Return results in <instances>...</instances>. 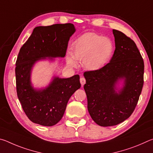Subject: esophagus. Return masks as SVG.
<instances>
[{"mask_svg":"<svg viewBox=\"0 0 153 153\" xmlns=\"http://www.w3.org/2000/svg\"><path fill=\"white\" fill-rule=\"evenodd\" d=\"M80 83H81L82 86H84V85L85 84H86V79H85L84 77H82L81 78H80Z\"/></svg>","mask_w":153,"mask_h":153,"instance_id":"obj_1","label":"esophagus"}]
</instances>
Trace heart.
<instances>
[{
    "mask_svg": "<svg viewBox=\"0 0 153 153\" xmlns=\"http://www.w3.org/2000/svg\"><path fill=\"white\" fill-rule=\"evenodd\" d=\"M114 51L110 38L95 33H86L76 39L72 47V56H67V63L76 67L75 60L83 61L88 70L96 71L108 63Z\"/></svg>",
    "mask_w": 153,
    "mask_h": 153,
    "instance_id": "heart-1",
    "label": "heart"
}]
</instances>
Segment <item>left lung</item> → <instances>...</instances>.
<instances>
[{
	"instance_id": "left-lung-1",
	"label": "left lung",
	"mask_w": 153,
	"mask_h": 153,
	"mask_svg": "<svg viewBox=\"0 0 153 153\" xmlns=\"http://www.w3.org/2000/svg\"><path fill=\"white\" fill-rule=\"evenodd\" d=\"M115 50L110 62L98 70L86 71L84 88L90 115L98 126H116L129 117L144 84V61L135 42L113 30ZM123 80L121 88L118 83Z\"/></svg>"
}]
</instances>
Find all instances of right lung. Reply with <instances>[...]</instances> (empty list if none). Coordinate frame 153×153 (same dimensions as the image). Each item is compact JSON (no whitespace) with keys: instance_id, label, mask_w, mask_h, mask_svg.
<instances>
[{"instance_id":"1","label":"right lung","mask_w":153,"mask_h":153,"mask_svg":"<svg viewBox=\"0 0 153 153\" xmlns=\"http://www.w3.org/2000/svg\"><path fill=\"white\" fill-rule=\"evenodd\" d=\"M76 32L74 24H54L35 27L21 48L16 61L15 77L18 98L32 122L53 126L63 117L72 94L81 87L79 75L69 78L54 76L45 88H34L31 73L36 62L65 56L68 42Z\"/></svg>"}]
</instances>
